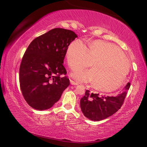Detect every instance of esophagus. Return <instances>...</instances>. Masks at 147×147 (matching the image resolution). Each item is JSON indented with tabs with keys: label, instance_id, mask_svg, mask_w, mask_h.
Segmentation results:
<instances>
[{
	"label": "esophagus",
	"instance_id": "1",
	"mask_svg": "<svg viewBox=\"0 0 147 147\" xmlns=\"http://www.w3.org/2000/svg\"><path fill=\"white\" fill-rule=\"evenodd\" d=\"M70 82H71V85H73V86H77V85H78V83L75 82L73 81V80H70Z\"/></svg>",
	"mask_w": 147,
	"mask_h": 147
}]
</instances>
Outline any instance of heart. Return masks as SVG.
I'll return each instance as SVG.
<instances>
[{"label":"heart","instance_id":"obj_1","mask_svg":"<svg viewBox=\"0 0 147 147\" xmlns=\"http://www.w3.org/2000/svg\"><path fill=\"white\" fill-rule=\"evenodd\" d=\"M66 56L70 68L77 69L71 76L80 82L93 83L94 88L101 91L111 92L120 88L130 71V63L123 52L102 40L91 42L88 49L82 41L76 39L69 45ZM92 63V69H82Z\"/></svg>","mask_w":147,"mask_h":147}]
</instances>
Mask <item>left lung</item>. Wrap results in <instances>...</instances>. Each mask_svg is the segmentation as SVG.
I'll return each instance as SVG.
<instances>
[{
    "mask_svg": "<svg viewBox=\"0 0 147 147\" xmlns=\"http://www.w3.org/2000/svg\"><path fill=\"white\" fill-rule=\"evenodd\" d=\"M130 86V84L128 83L124 91L115 96H100L86 90L85 95L80 99V108L84 116L91 121H99L113 115L121 108Z\"/></svg>",
    "mask_w": 147,
    "mask_h": 147,
    "instance_id": "left-lung-1",
    "label": "left lung"
}]
</instances>
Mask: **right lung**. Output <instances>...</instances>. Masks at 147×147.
<instances>
[{
  "label": "right lung",
  "instance_id": "1",
  "mask_svg": "<svg viewBox=\"0 0 147 147\" xmlns=\"http://www.w3.org/2000/svg\"><path fill=\"white\" fill-rule=\"evenodd\" d=\"M78 36L54 28L38 37L27 48L19 69L20 87L28 105L38 110L51 108L70 84L63 65L67 49Z\"/></svg>",
  "mask_w": 147,
  "mask_h": 147
}]
</instances>
